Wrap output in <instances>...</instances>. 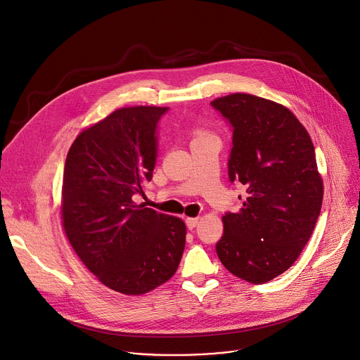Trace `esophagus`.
Returning a JSON list of instances; mask_svg holds the SVG:
<instances>
[{
    "instance_id": "esophagus-1",
    "label": "esophagus",
    "mask_w": 360,
    "mask_h": 360,
    "mask_svg": "<svg viewBox=\"0 0 360 360\" xmlns=\"http://www.w3.org/2000/svg\"><path fill=\"white\" fill-rule=\"evenodd\" d=\"M199 220H200V217H186V225L191 231L199 225Z\"/></svg>"
}]
</instances>
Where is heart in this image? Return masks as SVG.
Returning <instances> with one entry per match:
<instances>
[{
	"instance_id": "1",
	"label": "heart",
	"mask_w": 360,
	"mask_h": 360,
	"mask_svg": "<svg viewBox=\"0 0 360 360\" xmlns=\"http://www.w3.org/2000/svg\"><path fill=\"white\" fill-rule=\"evenodd\" d=\"M193 136H195V140H202V138H207V136H212L210 132H207L206 129L203 128H195V131H193ZM193 140V141H195Z\"/></svg>"
}]
</instances>
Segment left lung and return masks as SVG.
Returning <instances> with one entry per match:
<instances>
[{
	"label": "left lung",
	"instance_id": "left-lung-1",
	"mask_svg": "<svg viewBox=\"0 0 360 360\" xmlns=\"http://www.w3.org/2000/svg\"><path fill=\"white\" fill-rule=\"evenodd\" d=\"M210 103L233 127L229 179L246 188L239 212L222 217L216 252L235 276L264 284L297 261L314 231L324 193L314 146L281 103L250 94Z\"/></svg>",
	"mask_w": 360,
	"mask_h": 360
}]
</instances>
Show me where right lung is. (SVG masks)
Returning a JSON list of instances; mask_svg holds the SVG:
<instances>
[{
    "label": "right lung",
    "instance_id": "1",
    "mask_svg": "<svg viewBox=\"0 0 360 360\" xmlns=\"http://www.w3.org/2000/svg\"><path fill=\"white\" fill-rule=\"evenodd\" d=\"M165 110H114L75 138L65 162L60 213L69 243L103 285L127 295L167 283L186 245L180 217L134 202L153 177L155 127Z\"/></svg>",
    "mask_w": 360,
    "mask_h": 360
}]
</instances>
